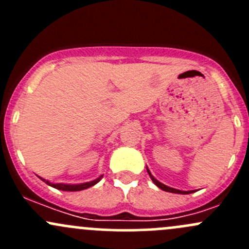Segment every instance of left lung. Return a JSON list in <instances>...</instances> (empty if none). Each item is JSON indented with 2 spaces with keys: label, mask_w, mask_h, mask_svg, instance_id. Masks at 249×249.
I'll return each instance as SVG.
<instances>
[{
  "label": "left lung",
  "mask_w": 249,
  "mask_h": 249,
  "mask_svg": "<svg viewBox=\"0 0 249 249\" xmlns=\"http://www.w3.org/2000/svg\"><path fill=\"white\" fill-rule=\"evenodd\" d=\"M147 171H148V173H149L150 178H152V180L154 182V184L157 185V187H159L161 190H165V192H169V193H176V194H190V193H193V192H183V190H178V189H175V188L167 187V185L162 184V183H160L159 180L155 179V178L152 176V173L149 172V170L147 169Z\"/></svg>",
  "instance_id": "left-lung-1"
}]
</instances>
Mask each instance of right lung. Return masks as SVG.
<instances>
[{
    "mask_svg": "<svg viewBox=\"0 0 249 249\" xmlns=\"http://www.w3.org/2000/svg\"><path fill=\"white\" fill-rule=\"evenodd\" d=\"M41 178V177H39ZM102 176L101 177L96 178V179L91 180V182H87V183H82V184H64V183H56V184H54V183H50L49 180H46L43 179V178H41L43 182H46L48 185H50V187L55 188V189H59V190H65V192H79V190H84V189H88V188L92 187V185H95L96 183H99L100 180H101Z\"/></svg>",
    "mask_w": 249,
    "mask_h": 249,
    "instance_id": "right-lung-1",
    "label": "right lung"
}]
</instances>
